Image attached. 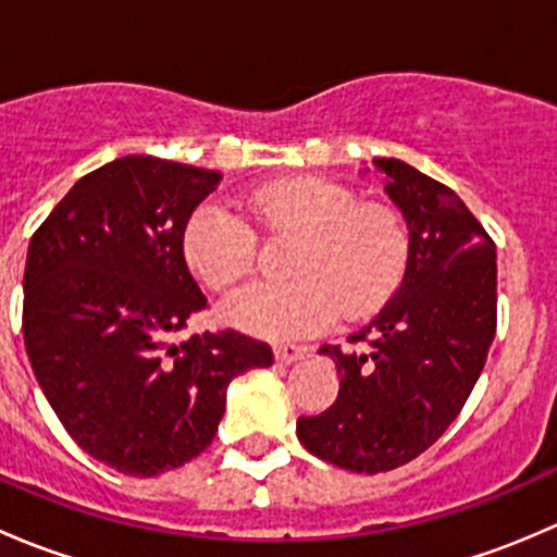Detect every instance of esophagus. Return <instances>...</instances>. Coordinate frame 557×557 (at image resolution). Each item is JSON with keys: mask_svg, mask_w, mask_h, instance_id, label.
I'll return each instance as SVG.
<instances>
[{"mask_svg": "<svg viewBox=\"0 0 557 557\" xmlns=\"http://www.w3.org/2000/svg\"><path fill=\"white\" fill-rule=\"evenodd\" d=\"M307 352H310V347H305V345H277L274 347V361L294 363V361H301Z\"/></svg>", "mask_w": 557, "mask_h": 557, "instance_id": "1", "label": "esophagus"}]
</instances>
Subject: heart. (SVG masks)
Returning <instances> with one entry per match:
<instances>
[{
  "label": "heart",
  "instance_id": "heart-1",
  "mask_svg": "<svg viewBox=\"0 0 557 557\" xmlns=\"http://www.w3.org/2000/svg\"><path fill=\"white\" fill-rule=\"evenodd\" d=\"M272 232L305 234L290 283L247 285L221 307L223 323L261 339H294L377 310L398 288L409 261L401 218L383 205H358L350 188L329 180H283L250 199ZM256 232L221 205H201L183 232L190 272L212 290L237 285L256 263Z\"/></svg>",
  "mask_w": 557,
  "mask_h": 557
}]
</instances>
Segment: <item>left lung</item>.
I'll return each instance as SVG.
<instances>
[{
    "label": "left lung",
    "instance_id": "8db88e82",
    "mask_svg": "<svg viewBox=\"0 0 557 557\" xmlns=\"http://www.w3.org/2000/svg\"><path fill=\"white\" fill-rule=\"evenodd\" d=\"M409 228L401 285L350 347L323 345L339 374L325 412L296 420L318 458L380 474L429 450L458 418L496 336V245L447 185L374 159Z\"/></svg>",
    "mask_w": 557,
    "mask_h": 557
}]
</instances>
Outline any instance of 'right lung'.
Segmentation results:
<instances>
[{
    "label": "right lung",
    "instance_id": "add662e5",
    "mask_svg": "<svg viewBox=\"0 0 557 557\" xmlns=\"http://www.w3.org/2000/svg\"><path fill=\"white\" fill-rule=\"evenodd\" d=\"M218 183L212 170L123 156L77 180L29 243L35 377L77 447L121 474H164L205 453L228 383L274 361L237 331L170 342L207 307L183 232Z\"/></svg>",
    "mask_w": 557,
    "mask_h": 557
}]
</instances>
